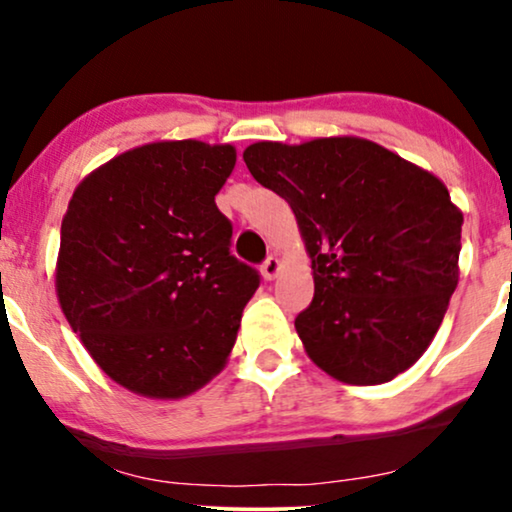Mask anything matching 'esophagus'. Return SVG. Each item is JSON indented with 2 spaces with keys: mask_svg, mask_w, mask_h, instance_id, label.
Here are the masks:
<instances>
[{
  "mask_svg": "<svg viewBox=\"0 0 512 512\" xmlns=\"http://www.w3.org/2000/svg\"><path fill=\"white\" fill-rule=\"evenodd\" d=\"M279 270H282V263H279L277 256H268L265 258V263L261 265V272L265 279H275L279 275Z\"/></svg>",
  "mask_w": 512,
  "mask_h": 512,
  "instance_id": "obj_1",
  "label": "esophagus"
}]
</instances>
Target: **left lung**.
<instances>
[{
    "instance_id": "left-lung-1",
    "label": "left lung",
    "mask_w": 512,
    "mask_h": 512,
    "mask_svg": "<svg viewBox=\"0 0 512 512\" xmlns=\"http://www.w3.org/2000/svg\"><path fill=\"white\" fill-rule=\"evenodd\" d=\"M244 163L289 202L310 251L314 298L296 317L307 356L361 387L408 370L459 282L464 216L443 181L359 137L258 142Z\"/></svg>"
}]
</instances>
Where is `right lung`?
<instances>
[{"mask_svg": "<svg viewBox=\"0 0 512 512\" xmlns=\"http://www.w3.org/2000/svg\"><path fill=\"white\" fill-rule=\"evenodd\" d=\"M233 167L230 144H146L88 174L69 200L60 307L97 366L135 394H193L235 345L261 275L230 254L233 223L214 202Z\"/></svg>", "mask_w": 512, "mask_h": 512, "instance_id": "add662e5", "label": "right lung"}]
</instances>
